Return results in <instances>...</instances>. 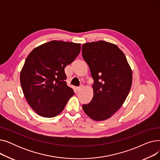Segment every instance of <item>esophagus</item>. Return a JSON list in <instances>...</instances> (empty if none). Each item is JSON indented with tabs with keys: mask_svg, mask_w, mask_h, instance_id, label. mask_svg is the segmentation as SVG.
Instances as JSON below:
<instances>
[{
	"mask_svg": "<svg viewBox=\"0 0 160 160\" xmlns=\"http://www.w3.org/2000/svg\"><path fill=\"white\" fill-rule=\"evenodd\" d=\"M82 86H80V87H77V88H76V91H80L82 89Z\"/></svg>",
	"mask_w": 160,
	"mask_h": 160,
	"instance_id": "1",
	"label": "esophagus"
}]
</instances>
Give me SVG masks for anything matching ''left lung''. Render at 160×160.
<instances>
[{
	"label": "left lung",
	"instance_id": "left-lung-1",
	"mask_svg": "<svg viewBox=\"0 0 160 160\" xmlns=\"http://www.w3.org/2000/svg\"><path fill=\"white\" fill-rule=\"evenodd\" d=\"M82 52L94 80L93 97L82 108L92 119L106 120L119 110L129 93L131 67L122 50L109 42L84 43Z\"/></svg>",
	"mask_w": 160,
	"mask_h": 160
}]
</instances>
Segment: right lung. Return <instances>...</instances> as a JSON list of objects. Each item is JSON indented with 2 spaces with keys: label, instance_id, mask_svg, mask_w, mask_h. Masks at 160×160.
Wrapping results in <instances>:
<instances>
[{
  "label": "right lung",
  "instance_id": "obj_1",
  "mask_svg": "<svg viewBox=\"0 0 160 160\" xmlns=\"http://www.w3.org/2000/svg\"><path fill=\"white\" fill-rule=\"evenodd\" d=\"M80 43L53 40L28 54L20 73L23 94L39 115L50 118L60 114L74 94L67 85L65 67L79 54Z\"/></svg>",
  "mask_w": 160,
  "mask_h": 160
}]
</instances>
